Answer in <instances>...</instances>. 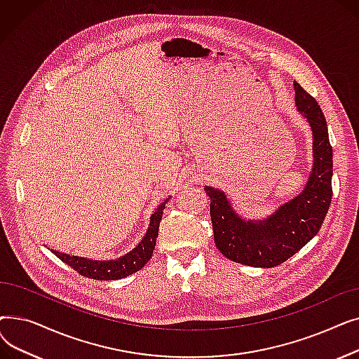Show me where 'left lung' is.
Masks as SVG:
<instances>
[{
    "mask_svg": "<svg viewBox=\"0 0 359 359\" xmlns=\"http://www.w3.org/2000/svg\"><path fill=\"white\" fill-rule=\"evenodd\" d=\"M295 106L313 134V167L303 192L265 219H244L222 191L205 186L217 249L233 262L273 268L294 256L322 229L332 201L333 154L327 122L313 96L294 81Z\"/></svg>",
    "mask_w": 359,
    "mask_h": 359,
    "instance_id": "1",
    "label": "left lung"
}]
</instances>
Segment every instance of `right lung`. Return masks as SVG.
Returning a JSON list of instances; mask_svg holds the SVG:
<instances>
[{"label": "right lung", "instance_id": "add662e5", "mask_svg": "<svg viewBox=\"0 0 359 359\" xmlns=\"http://www.w3.org/2000/svg\"><path fill=\"white\" fill-rule=\"evenodd\" d=\"M168 199H165L163 203L157 206L156 212L149 218V227L144 236V238L138 243L135 249H132L125 256L116 259V260H93L81 256H72L67 253H60L56 250H52V253L60 257L68 266H71L74 271H77L80 275L97 280H115L125 278L128 275H132L142 269L147 262L153 256L156 241L158 237V227L160 221L163 217V211L165 208V203Z\"/></svg>", "mask_w": 359, "mask_h": 359}]
</instances>
